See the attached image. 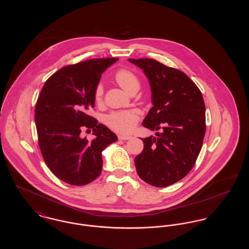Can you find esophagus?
<instances>
[{
    "mask_svg": "<svg viewBox=\"0 0 249 249\" xmlns=\"http://www.w3.org/2000/svg\"><path fill=\"white\" fill-rule=\"evenodd\" d=\"M119 140H123V141H127L131 139L130 136H126V135H119Z\"/></svg>",
    "mask_w": 249,
    "mask_h": 249,
    "instance_id": "1",
    "label": "esophagus"
}]
</instances>
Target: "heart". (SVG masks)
<instances>
[{
  "label": "heart",
  "mask_w": 249,
  "mask_h": 249,
  "mask_svg": "<svg viewBox=\"0 0 249 249\" xmlns=\"http://www.w3.org/2000/svg\"><path fill=\"white\" fill-rule=\"evenodd\" d=\"M115 79L126 91L130 92L134 88H139V80L137 76L127 69H120L116 72ZM104 85L99 83L94 90V100L97 104L103 101ZM139 120V112L137 110H121L109 114L106 118V123L108 127L116 132L121 134H128L134 130Z\"/></svg>",
  "instance_id": "obj_1"
}]
</instances>
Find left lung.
I'll return each mask as SVG.
<instances>
[{
    "label": "left lung",
    "instance_id": "8db88e82",
    "mask_svg": "<svg viewBox=\"0 0 249 249\" xmlns=\"http://www.w3.org/2000/svg\"><path fill=\"white\" fill-rule=\"evenodd\" d=\"M141 68L151 88L153 107L142 126L156 136L142 139L134 163L140 178L164 188L185 178L196 162L205 134V106L201 90L183 71L153 59H129Z\"/></svg>",
    "mask_w": 249,
    "mask_h": 249
}]
</instances>
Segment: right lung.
<instances>
[{"mask_svg": "<svg viewBox=\"0 0 249 249\" xmlns=\"http://www.w3.org/2000/svg\"><path fill=\"white\" fill-rule=\"evenodd\" d=\"M118 59H89L65 66L48 78L38 97L35 119L41 153L49 170L67 184L84 186L98 178L102 151L118 140L89 115L102 73ZM84 128L94 130L93 141L81 137Z\"/></svg>", "mask_w": 249, "mask_h": 249, "instance_id": "right-lung-1", "label": "right lung"}]
</instances>
